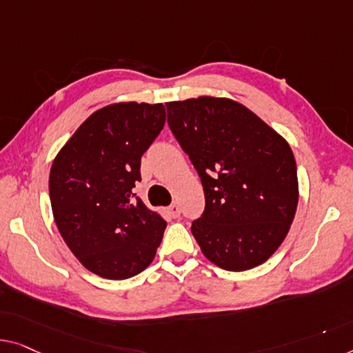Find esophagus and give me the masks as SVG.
<instances>
[{
	"mask_svg": "<svg viewBox=\"0 0 353 353\" xmlns=\"http://www.w3.org/2000/svg\"><path fill=\"white\" fill-rule=\"evenodd\" d=\"M166 212H168V215H170V217H172V219H177L179 215H181V208H179L177 204L174 203V204H171V206H168Z\"/></svg>",
	"mask_w": 353,
	"mask_h": 353,
	"instance_id": "obj_1",
	"label": "esophagus"
}]
</instances>
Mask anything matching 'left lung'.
<instances>
[{"instance_id":"1","label":"left lung","mask_w":353,"mask_h":353,"mask_svg":"<svg viewBox=\"0 0 353 353\" xmlns=\"http://www.w3.org/2000/svg\"><path fill=\"white\" fill-rule=\"evenodd\" d=\"M166 109L172 134L201 177L206 206L192 233L204 256L227 271L265 263L298 206L290 145L233 99L199 97Z\"/></svg>"}]
</instances>
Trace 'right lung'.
I'll return each mask as SVG.
<instances>
[{"label":"right lung","mask_w":353,"mask_h":353,"mask_svg":"<svg viewBox=\"0 0 353 353\" xmlns=\"http://www.w3.org/2000/svg\"><path fill=\"white\" fill-rule=\"evenodd\" d=\"M165 122L163 104H110L79 126L52 165L50 204L61 238L104 279L139 274L161 243L166 222L133 187L141 181V157Z\"/></svg>","instance_id":"1"}]
</instances>
